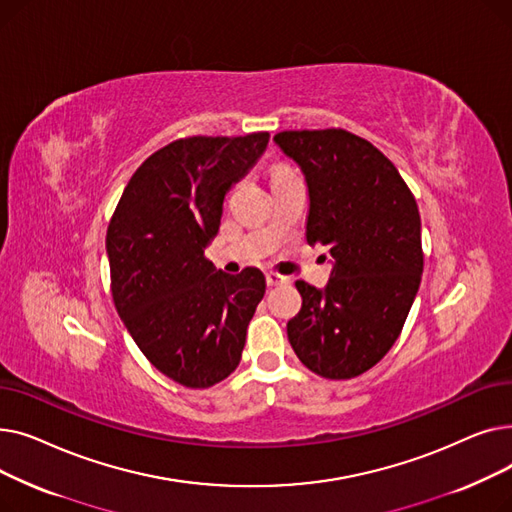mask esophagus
I'll use <instances>...</instances> for the list:
<instances>
[{
  "label": "esophagus",
  "mask_w": 512,
  "mask_h": 512,
  "mask_svg": "<svg viewBox=\"0 0 512 512\" xmlns=\"http://www.w3.org/2000/svg\"><path fill=\"white\" fill-rule=\"evenodd\" d=\"M265 280H267V286H284V284L290 282V278H286L282 274H276V272H267Z\"/></svg>",
  "instance_id": "obj_1"
}]
</instances>
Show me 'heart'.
Instances as JSON below:
<instances>
[{"label":"heart","instance_id":"1","mask_svg":"<svg viewBox=\"0 0 512 512\" xmlns=\"http://www.w3.org/2000/svg\"><path fill=\"white\" fill-rule=\"evenodd\" d=\"M276 170H284V166H280V168H276Z\"/></svg>","mask_w":512,"mask_h":512}]
</instances>
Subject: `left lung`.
<instances>
[{
    "instance_id": "obj_1",
    "label": "left lung",
    "mask_w": 512,
    "mask_h": 512,
    "mask_svg": "<svg viewBox=\"0 0 512 512\" xmlns=\"http://www.w3.org/2000/svg\"><path fill=\"white\" fill-rule=\"evenodd\" d=\"M274 141L307 180V242L334 263L326 288L297 280L303 307L286 326L290 346L321 378H357L390 351L419 290L417 201L392 161L353 132L284 130Z\"/></svg>"
}]
</instances>
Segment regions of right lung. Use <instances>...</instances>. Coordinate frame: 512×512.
Returning a JSON list of instances; mask_svg holds the SVG:
<instances>
[{"mask_svg": "<svg viewBox=\"0 0 512 512\" xmlns=\"http://www.w3.org/2000/svg\"><path fill=\"white\" fill-rule=\"evenodd\" d=\"M270 141L188 137L149 155L128 180L107 226L112 297L149 363L186 388H209L238 367L265 276H230L205 257L230 186Z\"/></svg>", "mask_w": 512, "mask_h": 512, "instance_id": "obj_1", "label": "right lung"}]
</instances>
